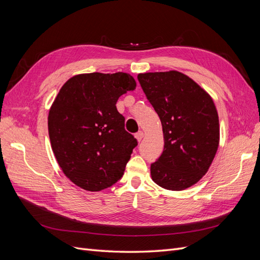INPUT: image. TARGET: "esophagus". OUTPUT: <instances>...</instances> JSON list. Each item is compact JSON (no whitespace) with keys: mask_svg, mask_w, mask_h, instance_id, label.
<instances>
[{"mask_svg":"<svg viewBox=\"0 0 260 260\" xmlns=\"http://www.w3.org/2000/svg\"><path fill=\"white\" fill-rule=\"evenodd\" d=\"M143 137H144L143 131H139L138 133H136V139L139 141V142H141V140L143 139Z\"/></svg>","mask_w":260,"mask_h":260,"instance_id":"obj_1","label":"esophagus"}]
</instances>
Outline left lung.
Masks as SVG:
<instances>
[{
    "instance_id": "left-lung-1",
    "label": "left lung",
    "mask_w": 260,
    "mask_h": 260,
    "mask_svg": "<svg viewBox=\"0 0 260 260\" xmlns=\"http://www.w3.org/2000/svg\"><path fill=\"white\" fill-rule=\"evenodd\" d=\"M138 79L162 125L164 151L151 165L152 179L166 190H185L206 175L217 153L220 131L214 101L177 70L139 74Z\"/></svg>"
}]
</instances>
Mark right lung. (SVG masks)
Returning a JSON list of instances; mask_svg holds the SVG:
<instances>
[{
  "label": "right lung",
  "instance_id": "right-lung-1",
  "mask_svg": "<svg viewBox=\"0 0 260 260\" xmlns=\"http://www.w3.org/2000/svg\"><path fill=\"white\" fill-rule=\"evenodd\" d=\"M136 86L125 73L81 74L55 98L48 118L51 146L65 176L83 190L102 191L122 177L138 141L124 130L116 103Z\"/></svg>",
  "mask_w": 260,
  "mask_h": 260
}]
</instances>
